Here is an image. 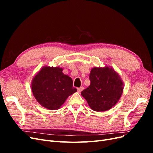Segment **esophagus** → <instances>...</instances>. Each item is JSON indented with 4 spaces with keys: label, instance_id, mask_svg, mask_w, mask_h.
I'll use <instances>...</instances> for the list:
<instances>
[{
    "label": "esophagus",
    "instance_id": "1",
    "mask_svg": "<svg viewBox=\"0 0 153 153\" xmlns=\"http://www.w3.org/2000/svg\"><path fill=\"white\" fill-rule=\"evenodd\" d=\"M84 87H79V88H78L77 91H78V92H81L83 90H84Z\"/></svg>",
    "mask_w": 153,
    "mask_h": 153
}]
</instances>
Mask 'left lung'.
Listing matches in <instances>:
<instances>
[{
    "label": "left lung",
    "mask_w": 153,
    "mask_h": 153,
    "mask_svg": "<svg viewBox=\"0 0 153 153\" xmlns=\"http://www.w3.org/2000/svg\"><path fill=\"white\" fill-rule=\"evenodd\" d=\"M89 79L90 85L81 94L90 108L96 112L112 108L123 92L124 82L121 76L112 67H94L91 70Z\"/></svg>",
    "instance_id": "1"
}]
</instances>
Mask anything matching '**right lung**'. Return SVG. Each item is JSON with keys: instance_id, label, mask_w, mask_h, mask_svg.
I'll return each mask as SVG.
<instances>
[{"instance_id": "1", "label": "right lung", "mask_w": 153, "mask_h": 153, "mask_svg": "<svg viewBox=\"0 0 153 153\" xmlns=\"http://www.w3.org/2000/svg\"><path fill=\"white\" fill-rule=\"evenodd\" d=\"M62 71L60 67L45 66L32 80L31 91L34 98L48 110L60 108L68 97L77 91L73 87L71 78Z\"/></svg>"}]
</instances>
